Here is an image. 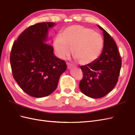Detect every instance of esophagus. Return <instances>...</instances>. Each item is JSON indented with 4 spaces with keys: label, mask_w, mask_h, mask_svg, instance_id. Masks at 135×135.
<instances>
[{
    "label": "esophagus",
    "mask_w": 135,
    "mask_h": 135,
    "mask_svg": "<svg viewBox=\"0 0 135 135\" xmlns=\"http://www.w3.org/2000/svg\"><path fill=\"white\" fill-rule=\"evenodd\" d=\"M67 67H68V69L70 70V69H72V68H73V66H72V64H71L70 63H68L67 64Z\"/></svg>",
    "instance_id": "esophagus-1"
}]
</instances>
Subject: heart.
<instances>
[{
  "instance_id": "1",
  "label": "heart",
  "mask_w": 135,
  "mask_h": 135,
  "mask_svg": "<svg viewBox=\"0 0 135 135\" xmlns=\"http://www.w3.org/2000/svg\"><path fill=\"white\" fill-rule=\"evenodd\" d=\"M103 39L99 33L81 25L67 27L61 35L55 37L53 46L58 57L65 59L74 50V56L81 65L89 64L100 55L103 48Z\"/></svg>"
}]
</instances>
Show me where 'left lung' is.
<instances>
[{
	"label": "left lung",
	"instance_id": "1",
	"mask_svg": "<svg viewBox=\"0 0 135 135\" xmlns=\"http://www.w3.org/2000/svg\"><path fill=\"white\" fill-rule=\"evenodd\" d=\"M104 47L101 55L93 63L80 66L83 78L79 88L83 94L91 98H100L115 87L122 67V59L115 41L102 27Z\"/></svg>",
	"mask_w": 135,
	"mask_h": 135
}]
</instances>
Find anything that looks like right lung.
I'll use <instances>...</instances> for the list:
<instances>
[{
  "label": "right lung",
  "instance_id": "1",
  "mask_svg": "<svg viewBox=\"0 0 135 135\" xmlns=\"http://www.w3.org/2000/svg\"><path fill=\"white\" fill-rule=\"evenodd\" d=\"M55 25L53 22H43L29 27L11 49L13 77L23 91L34 98L51 94L67 70L65 62L55 56L52 46L47 44L48 30Z\"/></svg>",
  "mask_w": 135,
  "mask_h": 135
}]
</instances>
